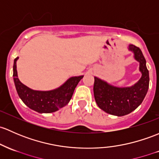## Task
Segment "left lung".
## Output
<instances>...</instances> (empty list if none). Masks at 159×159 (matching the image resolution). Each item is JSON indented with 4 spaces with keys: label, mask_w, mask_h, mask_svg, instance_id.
<instances>
[{
    "label": "left lung",
    "mask_w": 159,
    "mask_h": 159,
    "mask_svg": "<svg viewBox=\"0 0 159 159\" xmlns=\"http://www.w3.org/2000/svg\"><path fill=\"white\" fill-rule=\"evenodd\" d=\"M134 58L139 63L141 78L130 87H116L98 77H94L93 95L98 106L106 113L122 116L135 110L144 100L149 85V75L146 61L139 48L129 45Z\"/></svg>",
    "instance_id": "8db88e82"
}]
</instances>
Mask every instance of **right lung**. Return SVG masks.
Masks as SVG:
<instances>
[{
    "label": "right lung",
    "mask_w": 159,
    "mask_h": 159,
    "mask_svg": "<svg viewBox=\"0 0 159 159\" xmlns=\"http://www.w3.org/2000/svg\"><path fill=\"white\" fill-rule=\"evenodd\" d=\"M18 58H15L13 66V81L16 92L28 107L40 113H53L66 106L78 82L84 77L83 75L71 77L58 88L51 91H36L23 84L18 78L16 71Z\"/></svg>",
    "instance_id": "right-lung-1"
}]
</instances>
